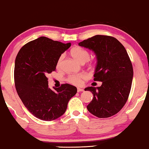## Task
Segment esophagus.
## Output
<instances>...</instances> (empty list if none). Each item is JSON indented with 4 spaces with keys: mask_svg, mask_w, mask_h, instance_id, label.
I'll use <instances>...</instances> for the list:
<instances>
[{
    "mask_svg": "<svg viewBox=\"0 0 149 149\" xmlns=\"http://www.w3.org/2000/svg\"><path fill=\"white\" fill-rule=\"evenodd\" d=\"M82 91H84V89H82V88H77V92H82Z\"/></svg>",
    "mask_w": 149,
    "mask_h": 149,
    "instance_id": "1",
    "label": "esophagus"
}]
</instances>
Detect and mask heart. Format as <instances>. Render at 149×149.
I'll return each instance as SVG.
<instances>
[{"mask_svg": "<svg viewBox=\"0 0 149 149\" xmlns=\"http://www.w3.org/2000/svg\"><path fill=\"white\" fill-rule=\"evenodd\" d=\"M70 55L75 60L81 63H84L86 61H88L90 58V54L87 50L81 48L79 47H74L70 49ZM63 56L59 57L58 60L57 61V68H60L62 64ZM92 65L93 63H91ZM88 77L84 73H79V74H73L68 75L66 78V81L68 83L75 86H81L83 84L84 81L87 79Z\"/></svg>", "mask_w": 149, "mask_h": 149, "instance_id": "1", "label": "heart"}]
</instances>
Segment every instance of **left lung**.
Segmentation results:
<instances>
[{"label":"left lung","mask_w":149,"mask_h":149,"mask_svg":"<svg viewBox=\"0 0 149 149\" xmlns=\"http://www.w3.org/2000/svg\"><path fill=\"white\" fill-rule=\"evenodd\" d=\"M97 56L94 81H102L100 87L90 86L93 98L87 106L90 113L98 118H109L120 111L128 99L133 68L126 49L111 36L97 35L79 43Z\"/></svg>","instance_id":"8db88e82"}]
</instances>
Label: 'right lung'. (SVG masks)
Here are the masks:
<instances>
[{
  "instance_id": "right-lung-1",
  "label": "right lung",
  "mask_w": 149,
  "mask_h": 149,
  "mask_svg": "<svg viewBox=\"0 0 149 149\" xmlns=\"http://www.w3.org/2000/svg\"><path fill=\"white\" fill-rule=\"evenodd\" d=\"M70 46V42L40 37L24 45L16 57V90L24 106L40 120L49 121L62 116L77 91L76 87L68 84L54 90L48 87L47 75L56 70L61 54Z\"/></svg>"
}]
</instances>
